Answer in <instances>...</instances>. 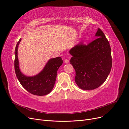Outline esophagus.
I'll list each match as a JSON object with an SVG mask.
<instances>
[{"label": "esophagus", "instance_id": "obj_1", "mask_svg": "<svg viewBox=\"0 0 129 129\" xmlns=\"http://www.w3.org/2000/svg\"><path fill=\"white\" fill-rule=\"evenodd\" d=\"M64 61V63H65L67 64V63H69V60L68 59H65Z\"/></svg>", "mask_w": 129, "mask_h": 129}]
</instances>
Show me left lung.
<instances>
[{
  "label": "left lung",
  "mask_w": 129,
  "mask_h": 129,
  "mask_svg": "<svg viewBox=\"0 0 129 129\" xmlns=\"http://www.w3.org/2000/svg\"><path fill=\"white\" fill-rule=\"evenodd\" d=\"M96 39L86 45L82 42L73 47L70 63L75 71V81L84 90L99 87L110 74L112 59L109 42L103 32L98 28Z\"/></svg>",
  "instance_id": "8db88e82"
}]
</instances>
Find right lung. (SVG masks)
Returning <instances> with one entry per match:
<instances>
[{
    "instance_id": "obj_1",
    "label": "right lung",
    "mask_w": 129,
    "mask_h": 129,
    "mask_svg": "<svg viewBox=\"0 0 129 129\" xmlns=\"http://www.w3.org/2000/svg\"><path fill=\"white\" fill-rule=\"evenodd\" d=\"M21 38L16 45L15 51V71L20 84L32 94L43 96L51 92L56 79L57 72L63 64L61 57H58L49 59L43 70L36 76L28 77L23 74L19 68L17 56L18 47Z\"/></svg>"
}]
</instances>
